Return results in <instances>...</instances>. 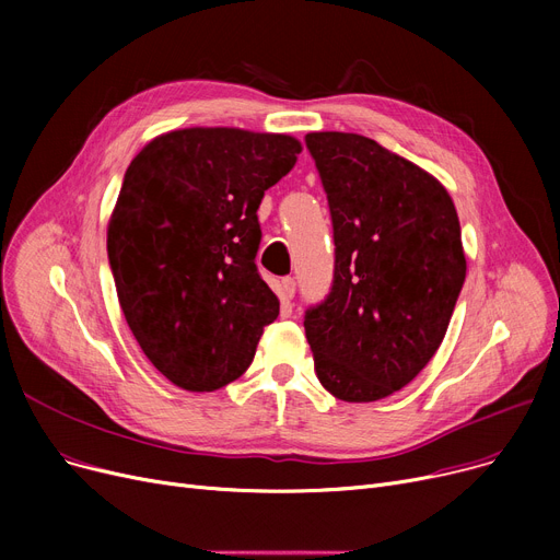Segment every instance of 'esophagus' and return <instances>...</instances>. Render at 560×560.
Listing matches in <instances>:
<instances>
[{
  "mask_svg": "<svg viewBox=\"0 0 560 560\" xmlns=\"http://www.w3.org/2000/svg\"><path fill=\"white\" fill-rule=\"evenodd\" d=\"M295 290H298L295 279H292V277H283L281 279V295H283V300L295 298Z\"/></svg>",
  "mask_w": 560,
  "mask_h": 560,
  "instance_id": "1",
  "label": "esophagus"
}]
</instances>
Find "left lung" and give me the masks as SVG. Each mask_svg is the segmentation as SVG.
I'll use <instances>...</instances> for the list:
<instances>
[{
    "instance_id": "left-lung-1",
    "label": "left lung",
    "mask_w": 560,
    "mask_h": 560,
    "mask_svg": "<svg viewBox=\"0 0 560 560\" xmlns=\"http://www.w3.org/2000/svg\"><path fill=\"white\" fill-rule=\"evenodd\" d=\"M336 243L329 298L306 311L315 374L336 399H386L443 342L465 281L456 206L433 174L376 140L306 133Z\"/></svg>"
}]
</instances>
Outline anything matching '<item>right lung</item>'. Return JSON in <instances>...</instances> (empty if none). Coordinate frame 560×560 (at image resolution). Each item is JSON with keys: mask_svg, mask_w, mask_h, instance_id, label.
<instances>
[{"mask_svg": "<svg viewBox=\"0 0 560 560\" xmlns=\"http://www.w3.org/2000/svg\"><path fill=\"white\" fill-rule=\"evenodd\" d=\"M300 152L288 133L190 127L156 136L127 167L108 262L131 334L174 386L231 384L277 319L279 300L254 262L256 211Z\"/></svg>", "mask_w": 560, "mask_h": 560, "instance_id": "1", "label": "right lung"}]
</instances>
